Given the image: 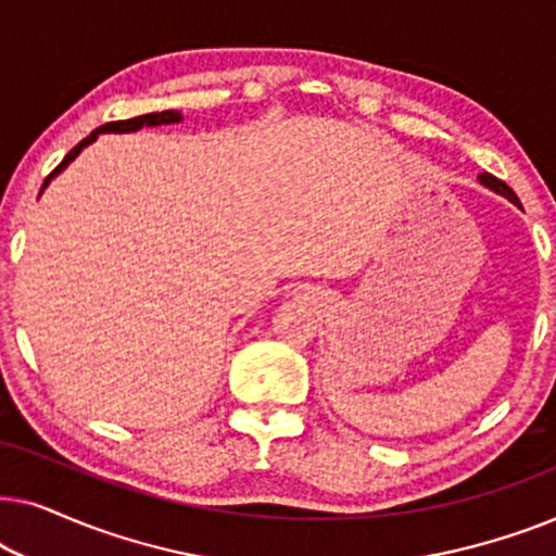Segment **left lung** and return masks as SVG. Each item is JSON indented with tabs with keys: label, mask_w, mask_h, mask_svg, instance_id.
I'll list each match as a JSON object with an SVG mask.
<instances>
[{
	"label": "left lung",
	"mask_w": 556,
	"mask_h": 556,
	"mask_svg": "<svg viewBox=\"0 0 556 556\" xmlns=\"http://www.w3.org/2000/svg\"><path fill=\"white\" fill-rule=\"evenodd\" d=\"M478 181H481L483 187H489L491 192H496V194H501V197H506V200H511L514 204L519 202L516 200V194H514V189L506 185V181H501V179H496L493 177V174H481V177H478Z\"/></svg>",
	"instance_id": "obj_1"
}]
</instances>
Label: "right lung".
<instances>
[{
    "instance_id": "1",
    "label": "right lung",
    "mask_w": 556,
    "mask_h": 556,
    "mask_svg": "<svg viewBox=\"0 0 556 556\" xmlns=\"http://www.w3.org/2000/svg\"><path fill=\"white\" fill-rule=\"evenodd\" d=\"M169 124H181V113L179 111H156V113H147V116H136V118H128V121H113V124H105L101 128H96L93 134L86 136V139L78 143V147L67 151V156L58 164V169L52 172L48 179H45L40 194L45 192V189H48L50 181L55 179L58 174H63L67 169V164L75 162L80 151L86 149V147H90V143H93L101 134H131V131H139V128H143V126H169Z\"/></svg>"
}]
</instances>
